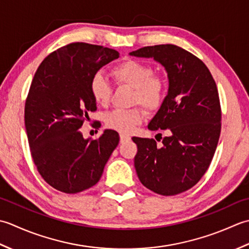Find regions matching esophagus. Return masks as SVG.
Masks as SVG:
<instances>
[{
    "instance_id": "esophagus-1",
    "label": "esophagus",
    "mask_w": 249,
    "mask_h": 249,
    "mask_svg": "<svg viewBox=\"0 0 249 249\" xmlns=\"http://www.w3.org/2000/svg\"><path fill=\"white\" fill-rule=\"evenodd\" d=\"M131 140V138L129 135H124V134H120V143L123 144V143H125V142H128V141H130Z\"/></svg>"
}]
</instances>
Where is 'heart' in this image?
<instances>
[{"label": "heart", "instance_id": "b5f03b06", "mask_svg": "<svg viewBox=\"0 0 249 249\" xmlns=\"http://www.w3.org/2000/svg\"><path fill=\"white\" fill-rule=\"evenodd\" d=\"M116 84L133 89L132 103L141 104L147 110H156L162 105L166 93V80L163 76L154 73L153 67L143 61L126 59L110 70ZM90 93L98 104L109 102L111 87L101 74H95L90 82ZM138 105L129 109H114L105 116L107 128L121 133H130L145 117V110Z\"/></svg>", "mask_w": 249, "mask_h": 249}]
</instances>
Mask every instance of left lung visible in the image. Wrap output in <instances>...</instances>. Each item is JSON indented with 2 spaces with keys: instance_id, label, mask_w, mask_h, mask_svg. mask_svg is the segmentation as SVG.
<instances>
[{
  "instance_id": "obj_1",
  "label": "left lung",
  "mask_w": 249,
  "mask_h": 249,
  "mask_svg": "<svg viewBox=\"0 0 249 249\" xmlns=\"http://www.w3.org/2000/svg\"><path fill=\"white\" fill-rule=\"evenodd\" d=\"M130 54L154 58L169 77V92L148 129L170 135L161 138V146L154 139L132 138L138 145L136 174L156 194H181L202 178L215 154L221 130L216 83L202 60L176 45L147 46Z\"/></svg>"
}]
</instances>
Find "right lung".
Masks as SVG:
<instances>
[{
  "label": "right lung",
  "instance_id": "right-lung-1",
  "mask_svg": "<svg viewBox=\"0 0 249 249\" xmlns=\"http://www.w3.org/2000/svg\"><path fill=\"white\" fill-rule=\"evenodd\" d=\"M118 57L115 49L72 43L48 54L35 72L24 106L30 151L44 180L64 194L94 186L119 143L114 130L96 140H85L80 131L96 110L91 78Z\"/></svg>",
  "mask_w": 249,
  "mask_h": 249
}]
</instances>
